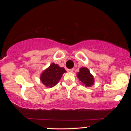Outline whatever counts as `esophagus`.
Segmentation results:
<instances>
[{"label": "esophagus", "instance_id": "34e87169", "mask_svg": "<svg viewBox=\"0 0 131 131\" xmlns=\"http://www.w3.org/2000/svg\"><path fill=\"white\" fill-rule=\"evenodd\" d=\"M73 71H74V70H73V69H70V70H68V71L71 72V73H73Z\"/></svg>", "mask_w": 131, "mask_h": 131}]
</instances>
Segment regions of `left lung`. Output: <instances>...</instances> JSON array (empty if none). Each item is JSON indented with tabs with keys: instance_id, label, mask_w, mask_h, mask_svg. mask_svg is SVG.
<instances>
[{
	"instance_id": "left-lung-1",
	"label": "left lung",
	"mask_w": 131,
	"mask_h": 131,
	"mask_svg": "<svg viewBox=\"0 0 131 131\" xmlns=\"http://www.w3.org/2000/svg\"><path fill=\"white\" fill-rule=\"evenodd\" d=\"M77 77L85 87H91L94 84V77L90 73V71L87 68L82 67L80 68L79 72H78L77 74Z\"/></svg>"
}]
</instances>
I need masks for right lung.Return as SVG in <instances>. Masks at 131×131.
Listing matches in <instances>:
<instances>
[{
    "label": "right lung",
    "instance_id": "add662e5",
    "mask_svg": "<svg viewBox=\"0 0 131 131\" xmlns=\"http://www.w3.org/2000/svg\"><path fill=\"white\" fill-rule=\"evenodd\" d=\"M66 72L64 68L60 67L57 64L53 63L42 72L40 75V79L46 87L52 88L58 83L63 74Z\"/></svg>",
    "mask_w": 131,
    "mask_h": 131
}]
</instances>
